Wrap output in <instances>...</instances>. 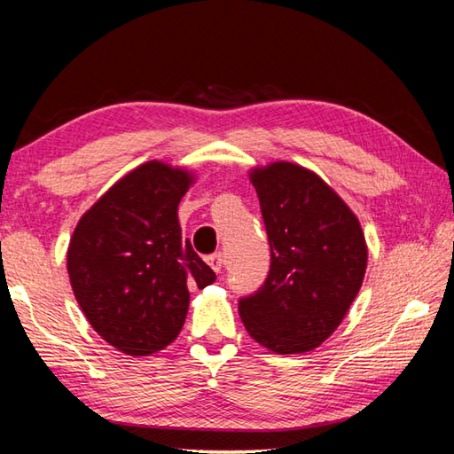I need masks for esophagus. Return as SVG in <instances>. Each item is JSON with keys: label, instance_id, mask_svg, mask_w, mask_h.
<instances>
[{"label": "esophagus", "instance_id": "obj_1", "mask_svg": "<svg viewBox=\"0 0 454 454\" xmlns=\"http://www.w3.org/2000/svg\"><path fill=\"white\" fill-rule=\"evenodd\" d=\"M207 263L210 265L212 270H215L216 273H220L222 271V268H224V254H220V252H216V254H212V255H208L207 257Z\"/></svg>", "mask_w": 454, "mask_h": 454}]
</instances>
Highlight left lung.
<instances>
[{"label": "left lung", "instance_id": "left-lung-1", "mask_svg": "<svg viewBox=\"0 0 454 454\" xmlns=\"http://www.w3.org/2000/svg\"><path fill=\"white\" fill-rule=\"evenodd\" d=\"M252 183L271 250L263 286L239 297L254 340L278 354L315 348L356 299L368 250L358 218L321 176L293 163L255 168Z\"/></svg>", "mask_w": 454, "mask_h": 454}]
</instances>
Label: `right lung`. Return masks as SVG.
Returning <instances> with one entry per match:
<instances>
[{
    "label": "right lung",
    "mask_w": 454,
    "mask_h": 454,
    "mask_svg": "<svg viewBox=\"0 0 454 454\" xmlns=\"http://www.w3.org/2000/svg\"><path fill=\"white\" fill-rule=\"evenodd\" d=\"M191 175L149 161L123 176L80 218L68 246L74 297L94 331L131 356L176 339L189 286L216 273L183 242L176 208Z\"/></svg>",
    "instance_id": "add662e5"
}]
</instances>
